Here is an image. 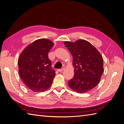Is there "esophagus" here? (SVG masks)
<instances>
[{"instance_id":"1","label":"esophagus","mask_w":124,"mask_h":124,"mask_svg":"<svg viewBox=\"0 0 124 124\" xmlns=\"http://www.w3.org/2000/svg\"><path fill=\"white\" fill-rule=\"evenodd\" d=\"M63 70H64V68H62V69H58V71H59V72H62Z\"/></svg>"}]
</instances>
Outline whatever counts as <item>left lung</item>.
<instances>
[{
    "label": "left lung",
    "instance_id": "8db88e82",
    "mask_svg": "<svg viewBox=\"0 0 124 124\" xmlns=\"http://www.w3.org/2000/svg\"><path fill=\"white\" fill-rule=\"evenodd\" d=\"M64 43L72 54L74 67V77L69 81V86L80 93L92 90L99 83L103 73V57L86 40L65 41Z\"/></svg>",
    "mask_w": 124,
    "mask_h": 124
}]
</instances>
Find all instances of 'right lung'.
Listing matches in <instances>:
<instances>
[{
    "label": "right lung",
    "instance_id": "1",
    "mask_svg": "<svg viewBox=\"0 0 124 124\" xmlns=\"http://www.w3.org/2000/svg\"><path fill=\"white\" fill-rule=\"evenodd\" d=\"M51 41L38 39L30 44L18 59L19 74L27 88L43 92L51 86L55 72L51 68L48 53L53 46Z\"/></svg>",
    "mask_w": 124,
    "mask_h": 124
}]
</instances>
